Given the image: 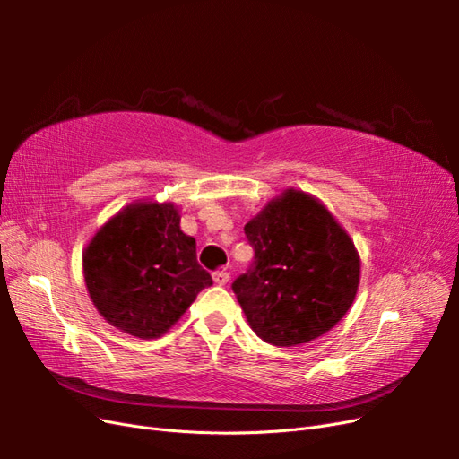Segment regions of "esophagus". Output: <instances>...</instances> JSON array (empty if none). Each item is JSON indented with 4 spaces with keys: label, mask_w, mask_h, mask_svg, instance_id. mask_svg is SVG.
I'll return each mask as SVG.
<instances>
[{
    "label": "esophagus",
    "mask_w": 459,
    "mask_h": 459,
    "mask_svg": "<svg viewBox=\"0 0 459 459\" xmlns=\"http://www.w3.org/2000/svg\"><path fill=\"white\" fill-rule=\"evenodd\" d=\"M212 280H214V283H218V285H226V283L230 281V273H228L226 270H218V272L212 273Z\"/></svg>",
    "instance_id": "obj_1"
}]
</instances>
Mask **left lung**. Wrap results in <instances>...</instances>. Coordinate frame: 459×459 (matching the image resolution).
Returning <instances> with one entry per match:
<instances>
[{"label": "left lung", "instance_id": "1", "mask_svg": "<svg viewBox=\"0 0 459 459\" xmlns=\"http://www.w3.org/2000/svg\"><path fill=\"white\" fill-rule=\"evenodd\" d=\"M245 235L255 260L231 289L262 341L308 342L352 307L359 258L322 203L289 189L248 221Z\"/></svg>", "mask_w": 459, "mask_h": 459}]
</instances>
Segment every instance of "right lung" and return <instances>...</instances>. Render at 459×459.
Wrapping results in <instances>:
<instances>
[{
    "label": "right lung",
    "instance_id": "obj_1",
    "mask_svg": "<svg viewBox=\"0 0 459 459\" xmlns=\"http://www.w3.org/2000/svg\"><path fill=\"white\" fill-rule=\"evenodd\" d=\"M84 277L107 322L140 339L164 335L212 285L174 204L157 203L130 204L95 233Z\"/></svg>",
    "mask_w": 459,
    "mask_h": 459
}]
</instances>
